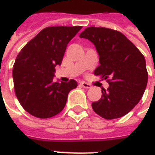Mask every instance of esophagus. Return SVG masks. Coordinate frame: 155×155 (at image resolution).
Returning <instances> with one entry per match:
<instances>
[{
  "instance_id": "obj_1",
  "label": "esophagus",
  "mask_w": 155,
  "mask_h": 155,
  "mask_svg": "<svg viewBox=\"0 0 155 155\" xmlns=\"http://www.w3.org/2000/svg\"><path fill=\"white\" fill-rule=\"evenodd\" d=\"M81 86L83 87L84 88H86V89H89V88L92 87V86H91L89 83L85 82V81H81Z\"/></svg>"
}]
</instances>
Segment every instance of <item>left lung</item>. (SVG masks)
<instances>
[{
	"mask_svg": "<svg viewBox=\"0 0 155 155\" xmlns=\"http://www.w3.org/2000/svg\"><path fill=\"white\" fill-rule=\"evenodd\" d=\"M94 44L99 56L95 75L107 80L101 99L92 103L94 110L105 119L118 118L141 100L147 83L146 61L136 45L118 31L104 27H87L80 34Z\"/></svg>",
	"mask_w": 155,
	"mask_h": 155,
	"instance_id": "obj_1",
	"label": "left lung"
}]
</instances>
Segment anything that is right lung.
I'll return each mask as SVG.
<instances>
[{
    "label": "right lung",
    "mask_w": 155,
    "mask_h": 155,
    "mask_svg": "<svg viewBox=\"0 0 155 155\" xmlns=\"http://www.w3.org/2000/svg\"><path fill=\"white\" fill-rule=\"evenodd\" d=\"M82 28L51 26L43 29L20 51L13 68L16 97L28 113L49 118L60 113L68 93L77 87L74 80L53 81L55 67L61 65L68 44Z\"/></svg>",
    "instance_id": "1"
}]
</instances>
